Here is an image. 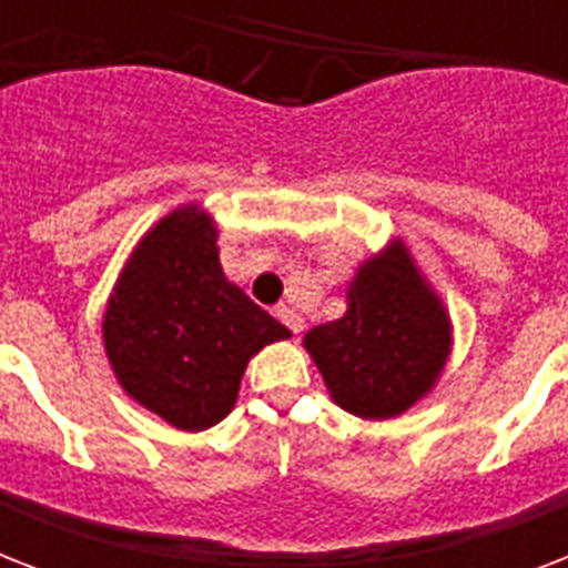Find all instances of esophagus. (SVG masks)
I'll return each mask as SVG.
<instances>
[{
	"label": "esophagus",
	"instance_id": "34e87169",
	"mask_svg": "<svg viewBox=\"0 0 568 568\" xmlns=\"http://www.w3.org/2000/svg\"><path fill=\"white\" fill-rule=\"evenodd\" d=\"M274 312H276V318L283 321L285 327L292 329L294 336H301V333H303V318H301V312L294 310L292 303H280V306H276Z\"/></svg>",
	"mask_w": 568,
	"mask_h": 568
}]
</instances>
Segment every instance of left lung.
Listing matches in <instances>:
<instances>
[{
    "label": "left lung",
    "instance_id": "obj_1",
    "mask_svg": "<svg viewBox=\"0 0 568 568\" xmlns=\"http://www.w3.org/2000/svg\"><path fill=\"white\" fill-rule=\"evenodd\" d=\"M450 345L448 310L400 239L356 267L345 315L303 336L329 397L368 422L404 415L430 395Z\"/></svg>",
    "mask_w": 568,
    "mask_h": 568
}]
</instances>
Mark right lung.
<instances>
[{"label": "right lung", "mask_w": 568, "mask_h": 568, "mask_svg": "<svg viewBox=\"0 0 568 568\" xmlns=\"http://www.w3.org/2000/svg\"><path fill=\"white\" fill-rule=\"evenodd\" d=\"M283 338L292 329L226 280L217 223L196 203L144 232L102 315V345L123 392L189 433L223 422L250 359Z\"/></svg>", "instance_id": "add662e5"}]
</instances>
